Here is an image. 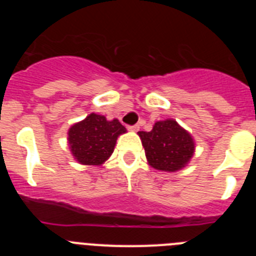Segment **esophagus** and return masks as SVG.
<instances>
[{
  "label": "esophagus",
  "mask_w": 256,
  "mask_h": 256,
  "mask_svg": "<svg viewBox=\"0 0 256 256\" xmlns=\"http://www.w3.org/2000/svg\"><path fill=\"white\" fill-rule=\"evenodd\" d=\"M128 130H133V132H137L140 130L138 124H133V126H128Z\"/></svg>",
  "instance_id": "1"
}]
</instances>
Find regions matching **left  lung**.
<instances>
[{"label": "left lung", "mask_w": 256, "mask_h": 256, "mask_svg": "<svg viewBox=\"0 0 256 256\" xmlns=\"http://www.w3.org/2000/svg\"><path fill=\"white\" fill-rule=\"evenodd\" d=\"M138 134L148 162L159 170H180L194 155L195 144L190 133L172 119L158 122L151 132Z\"/></svg>", "instance_id": "obj_1"}]
</instances>
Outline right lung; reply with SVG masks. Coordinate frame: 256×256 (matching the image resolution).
<instances>
[{"label": "right lung", "mask_w": 256, "mask_h": 256, "mask_svg": "<svg viewBox=\"0 0 256 256\" xmlns=\"http://www.w3.org/2000/svg\"><path fill=\"white\" fill-rule=\"evenodd\" d=\"M126 133L120 122L106 120L102 115L91 114L69 130V144L80 164L100 165L114 151L118 136Z\"/></svg>", "instance_id": "1"}]
</instances>
